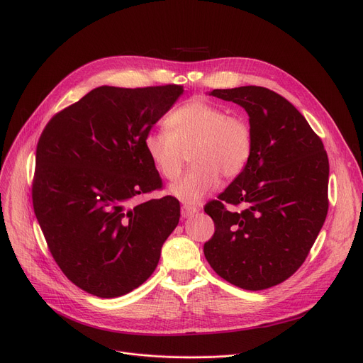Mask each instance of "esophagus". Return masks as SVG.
Instances as JSON below:
<instances>
[{
  "instance_id": "1",
  "label": "esophagus",
  "mask_w": 363,
  "mask_h": 363,
  "mask_svg": "<svg viewBox=\"0 0 363 363\" xmlns=\"http://www.w3.org/2000/svg\"><path fill=\"white\" fill-rule=\"evenodd\" d=\"M199 212V208L196 206H189V204H184L182 208H181V213H182V218H189L193 216Z\"/></svg>"
}]
</instances>
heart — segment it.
Wrapping results in <instances>:
<instances>
[{
    "instance_id": "heart-1",
    "label": "heart",
    "mask_w": 363,
    "mask_h": 363,
    "mask_svg": "<svg viewBox=\"0 0 363 363\" xmlns=\"http://www.w3.org/2000/svg\"><path fill=\"white\" fill-rule=\"evenodd\" d=\"M166 129L151 130L144 147L159 174L167 181L179 178L188 159L193 167L170 186L172 196L197 203L226 179L238 177L253 152V132L241 118L203 99H193L169 114Z\"/></svg>"
}]
</instances>
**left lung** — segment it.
Instances as JSON below:
<instances>
[{"label": "left lung", "mask_w": 363, "mask_h": 363, "mask_svg": "<svg viewBox=\"0 0 363 363\" xmlns=\"http://www.w3.org/2000/svg\"><path fill=\"white\" fill-rule=\"evenodd\" d=\"M208 95L247 111L253 152L219 200L204 207L215 222L204 256L220 278L240 289H271L300 268L325 222L327 151L303 114L268 88L249 85ZM225 202L247 207L231 213Z\"/></svg>", "instance_id": "obj_1"}]
</instances>
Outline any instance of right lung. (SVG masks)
<instances>
[{"mask_svg":"<svg viewBox=\"0 0 363 363\" xmlns=\"http://www.w3.org/2000/svg\"><path fill=\"white\" fill-rule=\"evenodd\" d=\"M182 92L181 85L99 86L52 116L38 141L36 219L63 274L92 296L140 287L179 222L170 196L128 204L162 186L144 138Z\"/></svg>","mask_w":363,"mask_h":363,"instance_id":"right-lung-1","label":"right lung"}]
</instances>
